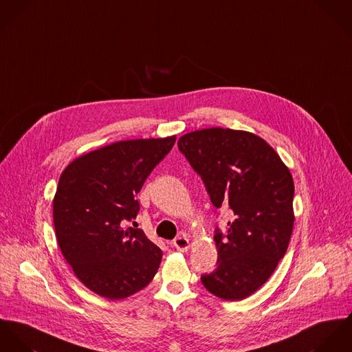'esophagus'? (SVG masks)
<instances>
[{
  "mask_svg": "<svg viewBox=\"0 0 352 352\" xmlns=\"http://www.w3.org/2000/svg\"><path fill=\"white\" fill-rule=\"evenodd\" d=\"M173 245H174L178 251L186 252V251L189 250V247H190V240H189L186 236H179V237H177V239L173 241Z\"/></svg>",
  "mask_w": 352,
  "mask_h": 352,
  "instance_id": "esophagus-1",
  "label": "esophagus"
}]
</instances>
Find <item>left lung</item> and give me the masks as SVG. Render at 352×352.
<instances>
[{"label": "left lung", "instance_id": "1", "mask_svg": "<svg viewBox=\"0 0 352 352\" xmlns=\"http://www.w3.org/2000/svg\"><path fill=\"white\" fill-rule=\"evenodd\" d=\"M178 148L213 205L234 212L227 234L216 230L217 269L201 282L219 298L244 300L267 282L286 254L294 226L292 173L265 139L247 131L198 129L182 135Z\"/></svg>", "mask_w": 352, "mask_h": 352}]
</instances>
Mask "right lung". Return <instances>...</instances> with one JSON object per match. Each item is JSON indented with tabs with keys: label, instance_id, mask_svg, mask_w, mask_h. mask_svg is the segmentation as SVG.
<instances>
[{
	"label": "right lung",
	"instance_id": "1",
	"mask_svg": "<svg viewBox=\"0 0 352 352\" xmlns=\"http://www.w3.org/2000/svg\"><path fill=\"white\" fill-rule=\"evenodd\" d=\"M177 136L120 140L76 157L52 199L55 236L79 280L108 300H124L155 276L162 250L142 230L135 198Z\"/></svg>",
	"mask_w": 352,
	"mask_h": 352
}]
</instances>
